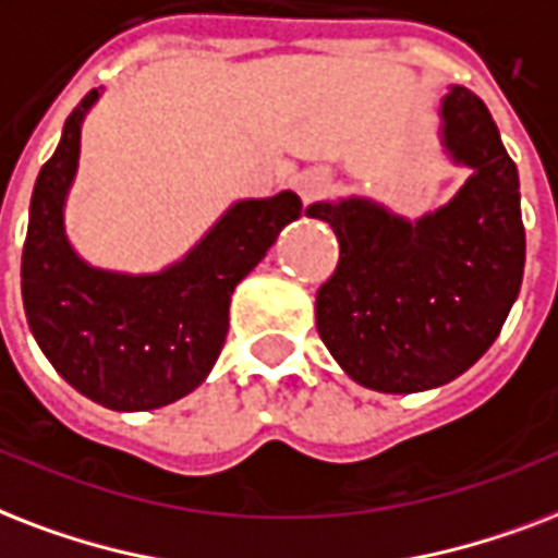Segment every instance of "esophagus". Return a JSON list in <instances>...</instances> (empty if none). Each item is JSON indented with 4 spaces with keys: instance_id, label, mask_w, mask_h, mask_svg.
<instances>
[{
    "instance_id": "34e87169",
    "label": "esophagus",
    "mask_w": 558,
    "mask_h": 558,
    "mask_svg": "<svg viewBox=\"0 0 558 558\" xmlns=\"http://www.w3.org/2000/svg\"><path fill=\"white\" fill-rule=\"evenodd\" d=\"M328 189V177L323 171H305L296 177V192L305 203H314Z\"/></svg>"
}]
</instances>
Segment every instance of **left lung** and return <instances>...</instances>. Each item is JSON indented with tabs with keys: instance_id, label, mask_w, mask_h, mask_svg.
<instances>
[{
	"instance_id": "left-lung-1",
	"label": "left lung",
	"mask_w": 558,
	"mask_h": 558,
	"mask_svg": "<svg viewBox=\"0 0 558 558\" xmlns=\"http://www.w3.org/2000/svg\"><path fill=\"white\" fill-rule=\"evenodd\" d=\"M442 145L472 177L418 220L366 197L311 203L340 241L338 270L317 291V331L343 373L378 392L454 381L500 335L524 279L518 168L489 107L451 86Z\"/></svg>"
}]
</instances>
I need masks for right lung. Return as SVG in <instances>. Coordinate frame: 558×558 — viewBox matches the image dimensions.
Instances as JSON below:
<instances>
[{
    "mask_svg": "<svg viewBox=\"0 0 558 558\" xmlns=\"http://www.w3.org/2000/svg\"><path fill=\"white\" fill-rule=\"evenodd\" d=\"M98 101L84 95L40 168L23 247L28 328L51 366L110 410H154L183 399L218 361L235 284L302 215L293 192L239 201L162 274L131 276L86 265L66 239L63 206L75 180L81 124Z\"/></svg>",
    "mask_w": 558,
    "mask_h": 558,
    "instance_id": "add662e5",
    "label": "right lung"
}]
</instances>
